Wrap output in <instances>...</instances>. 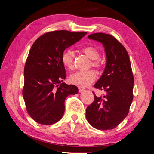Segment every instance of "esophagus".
<instances>
[{
    "instance_id": "obj_1",
    "label": "esophagus",
    "mask_w": 154,
    "mask_h": 154,
    "mask_svg": "<svg viewBox=\"0 0 154 154\" xmlns=\"http://www.w3.org/2000/svg\"><path fill=\"white\" fill-rule=\"evenodd\" d=\"M78 90H79V92H82L85 90V88H84V87L80 85L78 87Z\"/></svg>"
}]
</instances>
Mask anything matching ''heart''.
<instances>
[{
  "label": "heart",
  "mask_w": 154,
  "mask_h": 154,
  "mask_svg": "<svg viewBox=\"0 0 154 154\" xmlns=\"http://www.w3.org/2000/svg\"><path fill=\"white\" fill-rule=\"evenodd\" d=\"M81 51L87 57L91 59V65L97 69L103 67V63L99 58L100 51L96 47L92 45L84 46L81 49ZM74 53L71 50L65 51L62 55V62L64 66L72 70L74 66ZM96 78V74L93 70L87 71H78L70 76L69 80L73 84L78 85H88L94 82Z\"/></svg>",
  "instance_id": "heart-1"
}]
</instances>
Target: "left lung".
I'll return each mask as SVG.
<instances>
[{"label":"left lung","instance_id":"left-lung-1","mask_svg":"<svg viewBox=\"0 0 154 154\" xmlns=\"http://www.w3.org/2000/svg\"><path fill=\"white\" fill-rule=\"evenodd\" d=\"M88 38L98 41L105 47L106 64L94 87L104 90L106 94L97 97L94 94V101L86 109V118L96 129L111 130L127 117L133 100L131 63L127 50L113 36L97 32L88 35Z\"/></svg>","mask_w":154,"mask_h":154}]
</instances>
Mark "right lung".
Segmentation results:
<instances>
[{
  "label": "right lung",
  "instance_id": "obj_1",
  "mask_svg": "<svg viewBox=\"0 0 154 154\" xmlns=\"http://www.w3.org/2000/svg\"><path fill=\"white\" fill-rule=\"evenodd\" d=\"M87 34L66 30L48 32L32 45L25 63L22 95L27 113L36 122L52 125L62 118L64 102L78 88L62 82L66 78L63 51Z\"/></svg>",
  "mask_w": 154,
  "mask_h": 154
}]
</instances>
